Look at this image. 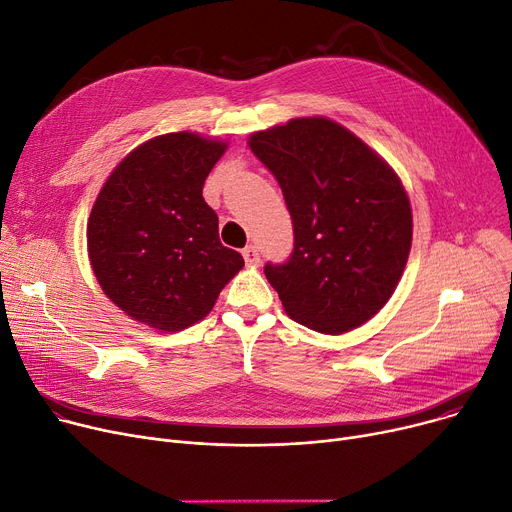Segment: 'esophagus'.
I'll return each mask as SVG.
<instances>
[{"mask_svg": "<svg viewBox=\"0 0 512 512\" xmlns=\"http://www.w3.org/2000/svg\"><path fill=\"white\" fill-rule=\"evenodd\" d=\"M242 254H244V260H246L248 266H258V264H260V252H258V248L248 246V248H244Z\"/></svg>", "mask_w": 512, "mask_h": 512, "instance_id": "34e87169", "label": "esophagus"}]
</instances>
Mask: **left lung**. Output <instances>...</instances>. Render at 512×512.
I'll return each instance as SVG.
<instances>
[{
  "mask_svg": "<svg viewBox=\"0 0 512 512\" xmlns=\"http://www.w3.org/2000/svg\"><path fill=\"white\" fill-rule=\"evenodd\" d=\"M252 153L277 177L293 221V252L264 275L285 312L324 335L368 322L395 293L413 219L399 175L326 117L254 132Z\"/></svg>",
  "mask_w": 512,
  "mask_h": 512,
  "instance_id": "8db88e82",
  "label": "left lung"
}]
</instances>
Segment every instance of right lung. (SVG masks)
<instances>
[{
  "label": "right lung",
  "mask_w": 512,
  "mask_h": 512,
  "mask_svg": "<svg viewBox=\"0 0 512 512\" xmlns=\"http://www.w3.org/2000/svg\"><path fill=\"white\" fill-rule=\"evenodd\" d=\"M227 144L173 132L134 148L103 184L86 239L95 277L130 318L177 333L213 310L244 258L219 239L204 179Z\"/></svg>",
  "instance_id": "right-lung-1"
}]
</instances>
